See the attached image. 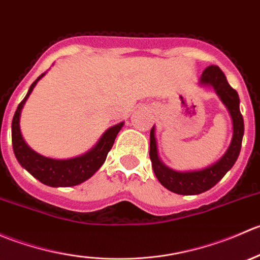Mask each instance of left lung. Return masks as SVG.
I'll list each match as a JSON object with an SVG mask.
<instances>
[{
  "mask_svg": "<svg viewBox=\"0 0 260 260\" xmlns=\"http://www.w3.org/2000/svg\"><path fill=\"white\" fill-rule=\"evenodd\" d=\"M200 83L211 85L229 111L233 119V140L226 153L212 166L200 171L177 172L166 167L159 161L154 138V127H152L149 133V158L152 162V169L162 186L179 195H199L214 187L234 166L242 148L244 120L239 109L240 102L237 90L230 86L225 74L216 65H210L204 70Z\"/></svg>",
  "mask_w": 260,
  "mask_h": 260,
  "instance_id": "left-lung-1",
  "label": "left lung"
}]
</instances>
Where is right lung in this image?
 Returning <instances> with one entry per match:
<instances>
[{
  "mask_svg": "<svg viewBox=\"0 0 260 260\" xmlns=\"http://www.w3.org/2000/svg\"><path fill=\"white\" fill-rule=\"evenodd\" d=\"M46 74L43 73L28 89L27 94L18 104L16 112H15L14 119H12V147H14L15 156L22 167H25L34 177H36L40 182L45 183L52 187H68V186H75L88 180L93 176L107 158V154L113 147L114 140L118 132L123 127L124 122L109 128L95 147L90 149L88 153L83 156L75 157L70 159H52L44 157L36 153L30 148L23 141L20 131V114L23 104L27 101L28 95L32 89L35 88L36 83Z\"/></svg>",
  "mask_w": 260,
  "mask_h": 260,
  "instance_id": "add662e5",
  "label": "right lung"
}]
</instances>
